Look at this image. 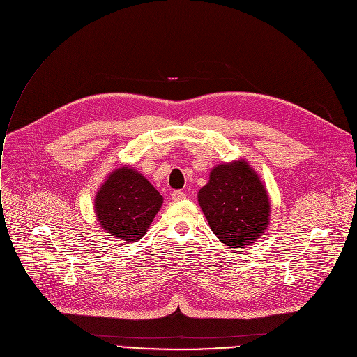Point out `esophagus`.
Wrapping results in <instances>:
<instances>
[{"label": "esophagus", "instance_id": "1", "mask_svg": "<svg viewBox=\"0 0 357 357\" xmlns=\"http://www.w3.org/2000/svg\"><path fill=\"white\" fill-rule=\"evenodd\" d=\"M170 195H172V199H173V201H181V199L185 198V194H184V191H181V190H176V191H173Z\"/></svg>", "mask_w": 357, "mask_h": 357}]
</instances>
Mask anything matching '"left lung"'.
Instances as JSON below:
<instances>
[{"mask_svg":"<svg viewBox=\"0 0 357 357\" xmlns=\"http://www.w3.org/2000/svg\"><path fill=\"white\" fill-rule=\"evenodd\" d=\"M198 202L212 232L231 248L253 243L268 224L267 192L245 162L213 169L198 192Z\"/></svg>","mask_w":357,"mask_h":357,"instance_id":"obj_1","label":"left lung"}]
</instances>
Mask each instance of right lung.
<instances>
[{"mask_svg": "<svg viewBox=\"0 0 357 357\" xmlns=\"http://www.w3.org/2000/svg\"><path fill=\"white\" fill-rule=\"evenodd\" d=\"M163 197L133 169L115 170L96 197V213L111 236L135 242L144 236L160 209Z\"/></svg>", "mask_w": 357, "mask_h": 357, "instance_id": "right-lung-1", "label": "right lung"}]
</instances>
